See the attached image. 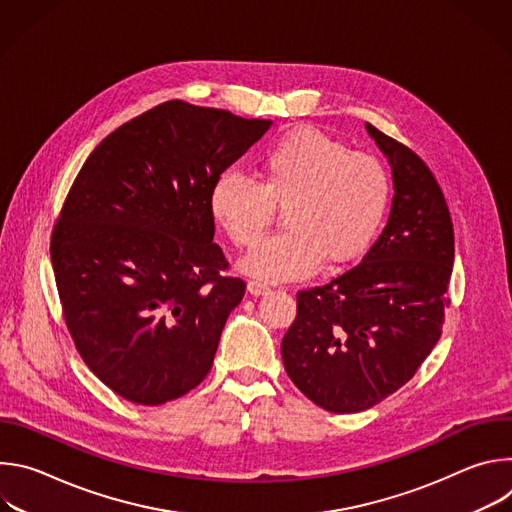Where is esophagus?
<instances>
[{
    "label": "esophagus",
    "instance_id": "1",
    "mask_svg": "<svg viewBox=\"0 0 512 512\" xmlns=\"http://www.w3.org/2000/svg\"><path fill=\"white\" fill-rule=\"evenodd\" d=\"M247 291H249L251 296H265V294H269V285L263 283V281L251 279V281L247 283Z\"/></svg>",
    "mask_w": 512,
    "mask_h": 512
}]
</instances>
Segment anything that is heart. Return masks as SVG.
<instances>
[{
  "mask_svg": "<svg viewBox=\"0 0 512 512\" xmlns=\"http://www.w3.org/2000/svg\"><path fill=\"white\" fill-rule=\"evenodd\" d=\"M259 182L223 172L212 182L208 210L233 245L253 249L285 204V231L243 263L249 275L289 281L312 275L322 259L340 267L377 239L391 200L387 168L371 154L316 127H294L273 139L257 160Z\"/></svg>",
  "mask_w": 512,
  "mask_h": 512,
  "instance_id": "1",
  "label": "heart"
}]
</instances>
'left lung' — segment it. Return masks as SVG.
<instances>
[{
    "instance_id": "1",
    "label": "left lung",
    "mask_w": 512,
    "mask_h": 512,
    "mask_svg": "<svg viewBox=\"0 0 512 512\" xmlns=\"http://www.w3.org/2000/svg\"><path fill=\"white\" fill-rule=\"evenodd\" d=\"M389 158L393 206L358 265L298 291V316L281 340L294 385L332 413L371 409L401 389L442 336L454 263L446 196L407 145L367 123Z\"/></svg>"
}]
</instances>
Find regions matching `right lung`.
<instances>
[{
	"instance_id": "obj_1",
	"label": "right lung",
	"mask_w": 512,
	"mask_h": 512,
	"mask_svg": "<svg viewBox=\"0 0 512 512\" xmlns=\"http://www.w3.org/2000/svg\"><path fill=\"white\" fill-rule=\"evenodd\" d=\"M225 109L166 101L109 133L52 229L66 328L87 367L137 405L208 375L245 281L212 243V182L269 129Z\"/></svg>"
}]
</instances>
